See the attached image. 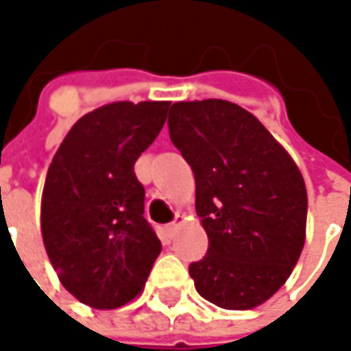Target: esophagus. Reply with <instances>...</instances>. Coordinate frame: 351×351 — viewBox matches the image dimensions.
<instances>
[{"label":"esophagus","instance_id":"esophagus-1","mask_svg":"<svg viewBox=\"0 0 351 351\" xmlns=\"http://www.w3.org/2000/svg\"><path fill=\"white\" fill-rule=\"evenodd\" d=\"M178 224H180V217H176V221L173 223H169L168 226H166V232H168L169 236L176 232V228H178Z\"/></svg>","mask_w":351,"mask_h":351}]
</instances>
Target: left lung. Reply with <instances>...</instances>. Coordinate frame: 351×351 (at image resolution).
Returning <instances> with one entry per match:
<instances>
[{"label": "left lung", "mask_w": 351, "mask_h": 351, "mask_svg": "<svg viewBox=\"0 0 351 351\" xmlns=\"http://www.w3.org/2000/svg\"><path fill=\"white\" fill-rule=\"evenodd\" d=\"M168 128L193 169L195 209L209 236L203 260L189 265L195 289L228 311L262 304L287 281L304 246L301 171L236 103H173Z\"/></svg>", "instance_id": "left-lung-1"}]
</instances>
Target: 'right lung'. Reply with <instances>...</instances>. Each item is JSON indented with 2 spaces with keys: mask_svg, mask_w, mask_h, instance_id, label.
<instances>
[{
  "mask_svg": "<svg viewBox=\"0 0 351 351\" xmlns=\"http://www.w3.org/2000/svg\"><path fill=\"white\" fill-rule=\"evenodd\" d=\"M169 101H119L84 115L45 182L40 228L60 283L95 308L132 301L162 244L144 219L134 162L154 142Z\"/></svg>",
  "mask_w": 351,
  "mask_h": 351,
  "instance_id": "1",
  "label": "right lung"
}]
</instances>
